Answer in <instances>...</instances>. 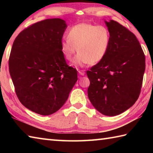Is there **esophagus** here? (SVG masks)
Wrapping results in <instances>:
<instances>
[{"instance_id": "obj_1", "label": "esophagus", "mask_w": 153, "mask_h": 153, "mask_svg": "<svg viewBox=\"0 0 153 153\" xmlns=\"http://www.w3.org/2000/svg\"><path fill=\"white\" fill-rule=\"evenodd\" d=\"M78 72H79V75H81V76H84V75L85 74V72L84 70H79Z\"/></svg>"}]
</instances>
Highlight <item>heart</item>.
<instances>
[{
    "label": "heart",
    "instance_id": "b5f03b06",
    "mask_svg": "<svg viewBox=\"0 0 153 153\" xmlns=\"http://www.w3.org/2000/svg\"><path fill=\"white\" fill-rule=\"evenodd\" d=\"M67 38L60 42L61 53L67 60L71 61L77 51L79 53L73 64L80 67L100 62L106 56L111 41L106 27L87 23H81L71 27Z\"/></svg>",
    "mask_w": 153,
    "mask_h": 153
}]
</instances>
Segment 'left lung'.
I'll list each match as a JSON object with an SVG mask.
<instances>
[{
    "instance_id": "obj_1",
    "label": "left lung",
    "mask_w": 153,
    "mask_h": 153,
    "mask_svg": "<svg viewBox=\"0 0 153 153\" xmlns=\"http://www.w3.org/2000/svg\"><path fill=\"white\" fill-rule=\"evenodd\" d=\"M111 41L103 59L87 71L93 106L103 115L120 114L134 105L141 92L145 57L135 35L116 21H105Z\"/></svg>"
}]
</instances>
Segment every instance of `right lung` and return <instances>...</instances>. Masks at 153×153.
Here are the masks:
<instances>
[{"label":"right lung","mask_w":153,"mask_h":153,"mask_svg":"<svg viewBox=\"0 0 153 153\" xmlns=\"http://www.w3.org/2000/svg\"><path fill=\"white\" fill-rule=\"evenodd\" d=\"M66 27L62 19H45L21 31L12 45L8 64L16 93L23 105L39 114L58 111L77 80L76 69L60 51Z\"/></svg>","instance_id":"right-lung-1"}]
</instances>
